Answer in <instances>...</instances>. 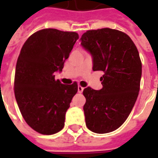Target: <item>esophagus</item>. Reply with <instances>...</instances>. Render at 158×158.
Instances as JSON below:
<instances>
[{
	"label": "esophagus",
	"mask_w": 158,
	"mask_h": 158,
	"mask_svg": "<svg viewBox=\"0 0 158 158\" xmlns=\"http://www.w3.org/2000/svg\"><path fill=\"white\" fill-rule=\"evenodd\" d=\"M84 88H83V87L81 86H78V93H79V94H82L83 93V91H84Z\"/></svg>",
	"instance_id": "34e87169"
}]
</instances>
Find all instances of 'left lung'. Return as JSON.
I'll use <instances>...</instances> for the list:
<instances>
[{
  "label": "left lung",
  "mask_w": 158,
  "mask_h": 158,
  "mask_svg": "<svg viewBox=\"0 0 158 158\" xmlns=\"http://www.w3.org/2000/svg\"><path fill=\"white\" fill-rule=\"evenodd\" d=\"M82 47L93 58V70H102V89H84L85 122L89 130L106 134L125 122L137 100L142 63L135 43L126 33L111 28L89 30Z\"/></svg>",
  "instance_id": "1"
}]
</instances>
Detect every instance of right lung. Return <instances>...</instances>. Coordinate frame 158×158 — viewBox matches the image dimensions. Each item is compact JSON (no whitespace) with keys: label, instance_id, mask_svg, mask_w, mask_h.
I'll return each instance as SVG.
<instances>
[{"label":"right lung","instance_id":"add662e5","mask_svg":"<svg viewBox=\"0 0 158 158\" xmlns=\"http://www.w3.org/2000/svg\"><path fill=\"white\" fill-rule=\"evenodd\" d=\"M79 39L75 32L45 28L27 39L17 60L15 96L26 123L42 135L59 132L78 84L55 80Z\"/></svg>","mask_w":158,"mask_h":158}]
</instances>
